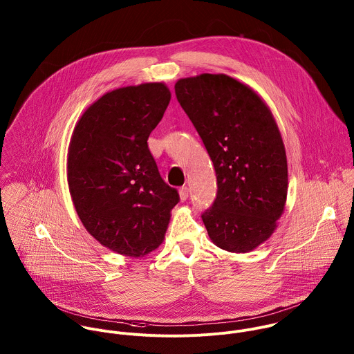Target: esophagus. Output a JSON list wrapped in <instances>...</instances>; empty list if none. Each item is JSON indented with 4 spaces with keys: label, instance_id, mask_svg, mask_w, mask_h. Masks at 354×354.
<instances>
[{
    "label": "esophagus",
    "instance_id": "34e87169",
    "mask_svg": "<svg viewBox=\"0 0 354 354\" xmlns=\"http://www.w3.org/2000/svg\"><path fill=\"white\" fill-rule=\"evenodd\" d=\"M179 194H180V200L185 201L189 198V187L187 186H183L180 190H179Z\"/></svg>",
    "mask_w": 354,
    "mask_h": 354
}]
</instances>
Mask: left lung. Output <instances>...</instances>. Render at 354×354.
Segmentation results:
<instances>
[{
  "label": "left lung",
  "instance_id": "left-lung-1",
  "mask_svg": "<svg viewBox=\"0 0 354 354\" xmlns=\"http://www.w3.org/2000/svg\"><path fill=\"white\" fill-rule=\"evenodd\" d=\"M179 104L198 132L216 174V197L201 214L211 240L230 252L266 241L288 190L284 143L263 100L226 74L175 84Z\"/></svg>",
  "mask_w": 354,
  "mask_h": 354
}]
</instances>
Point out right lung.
Here are the masks:
<instances>
[{"label": "right lung", "mask_w": 354, "mask_h": 354, "mask_svg": "<svg viewBox=\"0 0 354 354\" xmlns=\"http://www.w3.org/2000/svg\"><path fill=\"white\" fill-rule=\"evenodd\" d=\"M169 100L162 82L120 88L91 104L74 128L67 179L75 211L85 229L117 254L154 251L179 203L147 145Z\"/></svg>", "instance_id": "obj_1"}]
</instances>
